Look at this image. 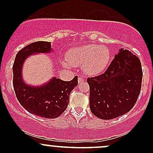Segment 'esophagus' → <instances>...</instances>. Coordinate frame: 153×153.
I'll use <instances>...</instances> for the list:
<instances>
[{
    "label": "esophagus",
    "instance_id": "obj_1",
    "mask_svg": "<svg viewBox=\"0 0 153 153\" xmlns=\"http://www.w3.org/2000/svg\"><path fill=\"white\" fill-rule=\"evenodd\" d=\"M78 83H80V82H81V81H84V77H82V76H79L78 77Z\"/></svg>",
    "mask_w": 153,
    "mask_h": 153
}]
</instances>
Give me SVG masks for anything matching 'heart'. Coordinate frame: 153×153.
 Returning <instances> with one entry per match:
<instances>
[{
	"label": "heart",
	"instance_id": "heart-1",
	"mask_svg": "<svg viewBox=\"0 0 153 153\" xmlns=\"http://www.w3.org/2000/svg\"><path fill=\"white\" fill-rule=\"evenodd\" d=\"M66 60L72 66L83 64V70L87 75H98L107 67L110 61V52L104 46L89 44L69 49Z\"/></svg>",
	"mask_w": 153,
	"mask_h": 153
}]
</instances>
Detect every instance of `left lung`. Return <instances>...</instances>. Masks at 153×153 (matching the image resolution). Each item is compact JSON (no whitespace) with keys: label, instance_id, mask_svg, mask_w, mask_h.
<instances>
[{"label":"left lung","instance_id":"8db88e82","mask_svg":"<svg viewBox=\"0 0 153 153\" xmlns=\"http://www.w3.org/2000/svg\"><path fill=\"white\" fill-rule=\"evenodd\" d=\"M142 76L139 58L121 48L104 73L87 78L91 112L109 120L130 111L140 94Z\"/></svg>","mask_w":153,"mask_h":153}]
</instances>
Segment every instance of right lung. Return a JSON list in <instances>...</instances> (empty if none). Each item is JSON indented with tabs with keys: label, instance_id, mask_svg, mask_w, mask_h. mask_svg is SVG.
Returning a JSON list of instances; mask_svg holds the SVG:
<instances>
[{
	"label": "right lung",
	"instance_id": "add662e5",
	"mask_svg": "<svg viewBox=\"0 0 153 153\" xmlns=\"http://www.w3.org/2000/svg\"><path fill=\"white\" fill-rule=\"evenodd\" d=\"M51 42L37 41L26 46L15 57L13 71V87L17 99L31 114L45 118H56L67 109L69 95L78 85V76L64 81L53 77L43 85H29L24 82L22 69L24 61L32 55L50 53Z\"/></svg>",
	"mask_w": 153,
	"mask_h": 153
}]
</instances>
